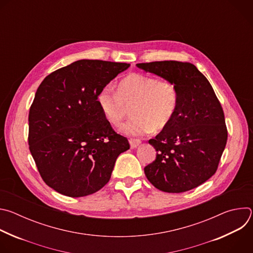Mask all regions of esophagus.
<instances>
[{
    "mask_svg": "<svg viewBox=\"0 0 253 253\" xmlns=\"http://www.w3.org/2000/svg\"><path fill=\"white\" fill-rule=\"evenodd\" d=\"M129 143H130V146L132 149H135L137 148L140 144H141V140L140 139H130L129 140Z\"/></svg>",
    "mask_w": 253,
    "mask_h": 253,
    "instance_id": "34e87169",
    "label": "esophagus"
}]
</instances>
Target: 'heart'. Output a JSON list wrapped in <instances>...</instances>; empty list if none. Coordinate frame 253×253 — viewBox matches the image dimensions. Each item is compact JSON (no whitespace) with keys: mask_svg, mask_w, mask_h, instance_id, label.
<instances>
[{"mask_svg":"<svg viewBox=\"0 0 253 253\" xmlns=\"http://www.w3.org/2000/svg\"><path fill=\"white\" fill-rule=\"evenodd\" d=\"M97 102L104 118L116 127L121 126L132 105L134 116L124 125L123 132L143 135L169 125L177 109L178 93L169 81L133 73L120 81L117 91L104 87Z\"/></svg>","mask_w":253,"mask_h":253,"instance_id":"heart-1","label":"heart"}]
</instances>
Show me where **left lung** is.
Listing matches in <instances>:
<instances>
[{"mask_svg": "<svg viewBox=\"0 0 253 253\" xmlns=\"http://www.w3.org/2000/svg\"><path fill=\"white\" fill-rule=\"evenodd\" d=\"M136 66L171 82L178 93L173 119L149 140L158 153L144 172L161 191L191 190L217 170L227 141L222 107L208 80L193 64L161 61Z\"/></svg>", "mask_w": 253, "mask_h": 253, "instance_id": "8db88e82", "label": "left lung"}]
</instances>
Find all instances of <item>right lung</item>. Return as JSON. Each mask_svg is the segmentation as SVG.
I'll use <instances>...</instances> for the list:
<instances>
[{"instance_id": "add662e5", "label": "right lung", "mask_w": 253, "mask_h": 253, "mask_svg": "<svg viewBox=\"0 0 253 253\" xmlns=\"http://www.w3.org/2000/svg\"><path fill=\"white\" fill-rule=\"evenodd\" d=\"M130 64L79 60L48 75L29 112L30 152L45 183L70 197L100 190L130 148L98 106L99 92Z\"/></svg>"}]
</instances>
